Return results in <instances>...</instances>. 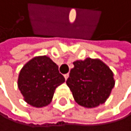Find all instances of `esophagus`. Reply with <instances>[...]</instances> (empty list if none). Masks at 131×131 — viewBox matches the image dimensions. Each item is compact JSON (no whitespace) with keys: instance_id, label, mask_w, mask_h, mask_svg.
Segmentation results:
<instances>
[{"instance_id":"esophagus-1","label":"esophagus","mask_w":131,"mask_h":131,"mask_svg":"<svg viewBox=\"0 0 131 131\" xmlns=\"http://www.w3.org/2000/svg\"><path fill=\"white\" fill-rule=\"evenodd\" d=\"M64 77H65V79H66V80H67V79H68V77H69V74H68V73H67V74H66Z\"/></svg>"}]
</instances>
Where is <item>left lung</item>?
Listing matches in <instances>:
<instances>
[{
  "label": "left lung",
  "mask_w": 131,
  "mask_h": 131,
  "mask_svg": "<svg viewBox=\"0 0 131 131\" xmlns=\"http://www.w3.org/2000/svg\"><path fill=\"white\" fill-rule=\"evenodd\" d=\"M66 84L75 101L85 108H95L105 103L115 84L114 73L99 59L86 58L73 62Z\"/></svg>",
  "instance_id": "1"
}]
</instances>
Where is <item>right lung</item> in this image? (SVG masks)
Listing matches in <instances>:
<instances>
[{
    "label": "right lung",
    "mask_w": 131,
    "mask_h": 131,
    "mask_svg": "<svg viewBox=\"0 0 131 131\" xmlns=\"http://www.w3.org/2000/svg\"><path fill=\"white\" fill-rule=\"evenodd\" d=\"M65 82V77L50 58L43 55L32 58L23 66L17 80L18 88L26 103L42 108L51 103L55 88Z\"/></svg>",
    "instance_id": "1"
}]
</instances>
